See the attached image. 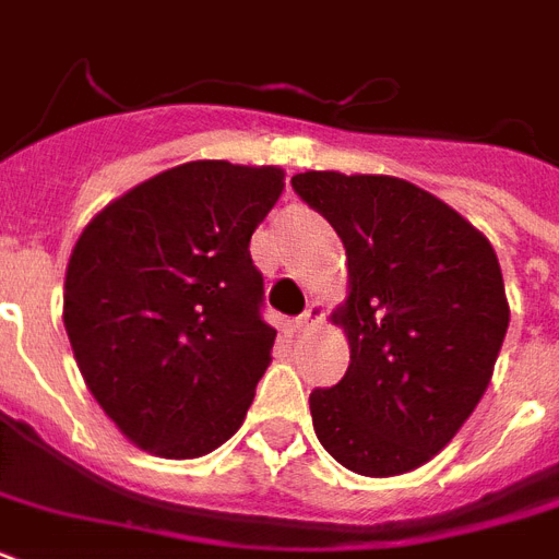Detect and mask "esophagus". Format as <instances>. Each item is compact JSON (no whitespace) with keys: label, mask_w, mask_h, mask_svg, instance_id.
I'll list each match as a JSON object with an SVG mask.
<instances>
[{"label":"esophagus","mask_w":559,"mask_h":559,"mask_svg":"<svg viewBox=\"0 0 559 559\" xmlns=\"http://www.w3.org/2000/svg\"><path fill=\"white\" fill-rule=\"evenodd\" d=\"M322 319H324V310H322V305H319V301H310V305H307V310L301 316H298L296 319V328H298V333H307V331H313L316 324H322Z\"/></svg>","instance_id":"34e87169"}]
</instances>
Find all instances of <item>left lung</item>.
<instances>
[{"label":"left lung","instance_id":"obj_1","mask_svg":"<svg viewBox=\"0 0 559 559\" xmlns=\"http://www.w3.org/2000/svg\"><path fill=\"white\" fill-rule=\"evenodd\" d=\"M293 191L348 254L333 322L350 366L310 394L316 438L359 476H400L455 438L493 377L511 310L493 246L459 211L397 177L307 170Z\"/></svg>","mask_w":559,"mask_h":559}]
</instances>
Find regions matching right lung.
I'll return each instance as SVG.
<instances>
[{"instance_id":"add662e5","label":"right lung","mask_w":559,"mask_h":559,"mask_svg":"<svg viewBox=\"0 0 559 559\" xmlns=\"http://www.w3.org/2000/svg\"><path fill=\"white\" fill-rule=\"evenodd\" d=\"M281 191L272 165L186 162L109 202L78 237L66 333L135 447L200 459L243 424L275 342L249 240Z\"/></svg>"}]
</instances>
